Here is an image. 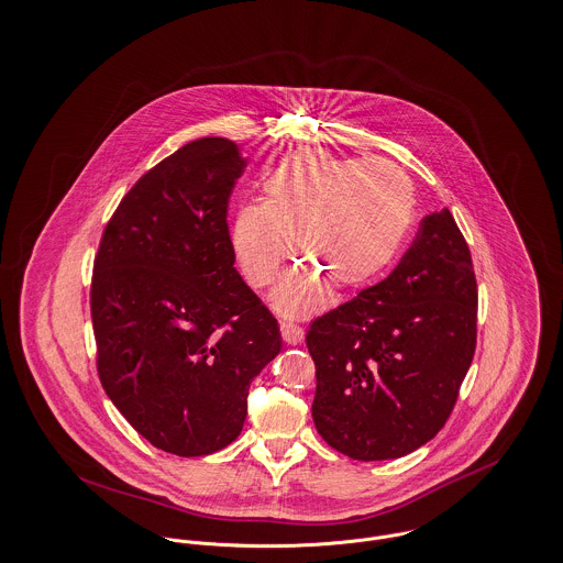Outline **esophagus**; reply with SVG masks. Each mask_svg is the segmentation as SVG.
<instances>
[{
  "mask_svg": "<svg viewBox=\"0 0 563 563\" xmlns=\"http://www.w3.org/2000/svg\"><path fill=\"white\" fill-rule=\"evenodd\" d=\"M280 334H283V341L289 343V345H298L305 336V330L294 323V321H280Z\"/></svg>",
  "mask_w": 563,
  "mask_h": 563,
  "instance_id": "esophagus-1",
  "label": "esophagus"
}]
</instances>
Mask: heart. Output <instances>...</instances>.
Returning a JSON list of instances; mask_svg holds the SVG:
<instances>
[{"instance_id":"1","label":"heart","mask_w":563,"mask_h":563,"mask_svg":"<svg viewBox=\"0 0 563 563\" xmlns=\"http://www.w3.org/2000/svg\"><path fill=\"white\" fill-rule=\"evenodd\" d=\"M410 177L388 159L332 157L302 148L261 184V205L244 202L231 220V246L246 283L269 285L285 258L305 256L276 287L285 314L323 307L328 283L356 289L393 261L415 220Z\"/></svg>"}]
</instances>
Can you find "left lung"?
<instances>
[{
	"label": "left lung",
	"instance_id": "8db88e82",
	"mask_svg": "<svg viewBox=\"0 0 563 563\" xmlns=\"http://www.w3.org/2000/svg\"><path fill=\"white\" fill-rule=\"evenodd\" d=\"M477 345V280L449 209L426 216L397 267L311 323L312 421L352 460L401 457L453 412Z\"/></svg>",
	"mask_w": 563,
	"mask_h": 563
}]
</instances>
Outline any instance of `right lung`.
<instances>
[{
  "mask_svg": "<svg viewBox=\"0 0 563 563\" xmlns=\"http://www.w3.org/2000/svg\"><path fill=\"white\" fill-rule=\"evenodd\" d=\"M244 168L227 137L181 146L126 191L95 254L99 379L140 437L181 457L240 437L252 377L283 343L233 267L227 211Z\"/></svg>",
  "mask_w": 563,
  "mask_h": 563,
  "instance_id": "add662e5",
  "label": "right lung"
}]
</instances>
